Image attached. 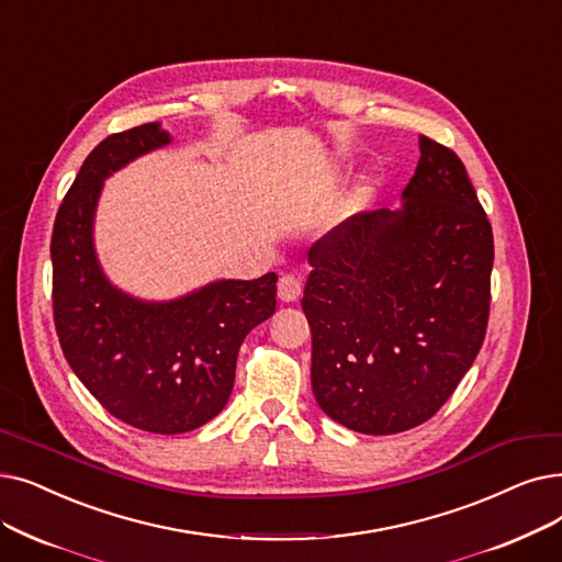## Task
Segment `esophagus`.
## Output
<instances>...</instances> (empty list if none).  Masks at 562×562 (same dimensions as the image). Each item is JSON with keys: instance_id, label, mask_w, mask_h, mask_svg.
Here are the masks:
<instances>
[{"instance_id": "obj_1", "label": "esophagus", "mask_w": 562, "mask_h": 562, "mask_svg": "<svg viewBox=\"0 0 562 562\" xmlns=\"http://www.w3.org/2000/svg\"><path fill=\"white\" fill-rule=\"evenodd\" d=\"M303 291V280L294 273H286L278 280V299L282 303H294Z\"/></svg>"}]
</instances>
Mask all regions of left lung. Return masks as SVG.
<instances>
[{
  "instance_id": "8db88e82",
  "label": "left lung",
  "mask_w": 562,
  "mask_h": 562,
  "mask_svg": "<svg viewBox=\"0 0 562 562\" xmlns=\"http://www.w3.org/2000/svg\"><path fill=\"white\" fill-rule=\"evenodd\" d=\"M400 211H362L307 252L312 390L360 434L423 425L482 347L494 234L459 156L420 135Z\"/></svg>"
}]
</instances>
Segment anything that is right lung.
Returning a JSON list of instances; mask_svg holds the SVG:
<instances>
[{"instance_id": "add662e5", "label": "right lung", "mask_w": 562, "mask_h": 562, "mask_svg": "<svg viewBox=\"0 0 562 562\" xmlns=\"http://www.w3.org/2000/svg\"><path fill=\"white\" fill-rule=\"evenodd\" d=\"M160 124L105 137L82 162L53 229V312L61 351L114 418L151 434L192 431L232 395L246 335L276 312V273L217 280L188 296L146 303L110 284L93 250L103 181L169 144Z\"/></svg>"}]
</instances>
